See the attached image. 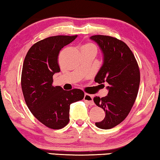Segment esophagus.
<instances>
[{"instance_id": "esophagus-1", "label": "esophagus", "mask_w": 160, "mask_h": 160, "mask_svg": "<svg viewBox=\"0 0 160 160\" xmlns=\"http://www.w3.org/2000/svg\"><path fill=\"white\" fill-rule=\"evenodd\" d=\"M84 100L85 102H87L90 105H94V103L93 101V96L91 95V94H85V96H84Z\"/></svg>"}]
</instances>
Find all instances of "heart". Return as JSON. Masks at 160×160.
Returning a JSON list of instances; mask_svg holds the SVG:
<instances>
[{"label":"heart","instance_id":"b5f03b06","mask_svg":"<svg viewBox=\"0 0 160 160\" xmlns=\"http://www.w3.org/2000/svg\"><path fill=\"white\" fill-rule=\"evenodd\" d=\"M92 48V49H94V51H95L96 53H97V48H96L95 46H94V45L92 44H86L85 45H84L83 47H82V48Z\"/></svg>","mask_w":160,"mask_h":160}]
</instances>
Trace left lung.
<instances>
[{
	"label": "left lung",
	"mask_w": 160,
	"mask_h": 160,
	"mask_svg": "<svg viewBox=\"0 0 160 160\" xmlns=\"http://www.w3.org/2000/svg\"><path fill=\"white\" fill-rule=\"evenodd\" d=\"M101 50L103 63L94 81L107 82V96L94 97V102L105 112L102 121L96 122L102 129L113 128L126 118L136 99L140 85L138 65L131 50L123 42L109 36L90 37Z\"/></svg>",
	"instance_id": "1"
}]
</instances>
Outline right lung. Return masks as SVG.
<instances>
[{"label": "right lung", "mask_w": 160, "mask_h": 160, "mask_svg": "<svg viewBox=\"0 0 160 160\" xmlns=\"http://www.w3.org/2000/svg\"><path fill=\"white\" fill-rule=\"evenodd\" d=\"M76 37L61 35L41 40L29 48L23 63L21 85L26 104L37 119L52 129L68 123L70 105L85 95L79 89L66 91L52 85L53 75L60 72L58 53Z\"/></svg>", "instance_id": "obj_1"}]
</instances>
